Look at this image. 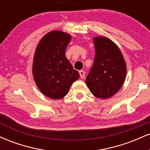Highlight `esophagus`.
Segmentation results:
<instances>
[{
	"label": "esophagus",
	"mask_w": 150,
	"mask_h": 150,
	"mask_svg": "<svg viewBox=\"0 0 150 150\" xmlns=\"http://www.w3.org/2000/svg\"><path fill=\"white\" fill-rule=\"evenodd\" d=\"M79 74H80V76L82 79H83L84 77H85V71H83V70H80V71H79Z\"/></svg>",
	"instance_id": "obj_1"
}]
</instances>
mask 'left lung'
Segmentation results:
<instances>
[{
  "instance_id": "1",
  "label": "left lung",
  "mask_w": 150,
  "mask_h": 150,
  "mask_svg": "<svg viewBox=\"0 0 150 150\" xmlns=\"http://www.w3.org/2000/svg\"><path fill=\"white\" fill-rule=\"evenodd\" d=\"M96 53L94 63L86 77L93 95L106 99L120 89L126 75V65L120 49L106 37L94 38Z\"/></svg>"
}]
</instances>
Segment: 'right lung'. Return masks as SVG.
Segmentation results:
<instances>
[{"instance_id":"1","label":"right lung","mask_w":150,"mask_h":150,"mask_svg":"<svg viewBox=\"0 0 150 150\" xmlns=\"http://www.w3.org/2000/svg\"><path fill=\"white\" fill-rule=\"evenodd\" d=\"M70 39L68 34L52 31L41 39L36 49L32 68L34 80L41 92L51 99L64 97L80 77L65 57Z\"/></svg>"}]
</instances>
